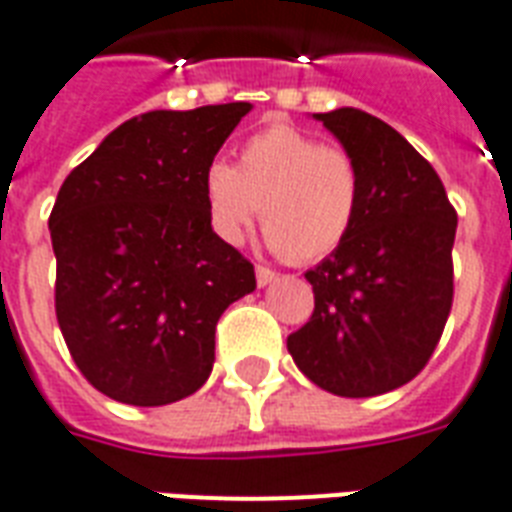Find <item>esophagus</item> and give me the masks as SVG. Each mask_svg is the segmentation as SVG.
Returning a JSON list of instances; mask_svg holds the SVG:
<instances>
[{
	"instance_id": "34e87169",
	"label": "esophagus",
	"mask_w": 512,
	"mask_h": 512,
	"mask_svg": "<svg viewBox=\"0 0 512 512\" xmlns=\"http://www.w3.org/2000/svg\"><path fill=\"white\" fill-rule=\"evenodd\" d=\"M277 280V275L275 272H272V269L269 267H256V285H259V288H267L269 283H275Z\"/></svg>"
}]
</instances>
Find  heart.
<instances>
[{
  "label": "heart",
  "mask_w": 512,
  "mask_h": 512,
  "mask_svg": "<svg viewBox=\"0 0 512 512\" xmlns=\"http://www.w3.org/2000/svg\"><path fill=\"white\" fill-rule=\"evenodd\" d=\"M200 192L221 243H243L261 216L269 248L310 264L339 251L358 224L363 173L342 146L275 122L245 138L237 165L208 162Z\"/></svg>",
  "instance_id": "b5f03b06"
}]
</instances>
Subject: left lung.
I'll use <instances>...</instances> for the list:
<instances>
[{"label": "left lung", "instance_id": "8db88e82", "mask_svg": "<svg viewBox=\"0 0 512 512\" xmlns=\"http://www.w3.org/2000/svg\"><path fill=\"white\" fill-rule=\"evenodd\" d=\"M312 117L358 160L363 202L342 248L304 275L315 312L288 352L326 392L371 398L411 382L441 339L457 213L433 165L387 122L352 106Z\"/></svg>", "mask_w": 512, "mask_h": 512}]
</instances>
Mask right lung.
<instances>
[{
    "instance_id": "obj_1",
    "label": "right lung",
    "mask_w": 512,
    "mask_h": 512,
    "mask_svg": "<svg viewBox=\"0 0 512 512\" xmlns=\"http://www.w3.org/2000/svg\"><path fill=\"white\" fill-rule=\"evenodd\" d=\"M253 106L157 109L122 122L63 181L50 213L55 315L95 390L165 406L208 382L216 323L256 288L213 235L202 170Z\"/></svg>"
}]
</instances>
